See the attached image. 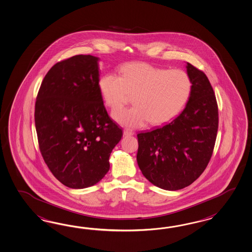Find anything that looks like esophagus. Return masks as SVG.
<instances>
[{
    "label": "esophagus",
    "instance_id": "esophagus-1",
    "mask_svg": "<svg viewBox=\"0 0 252 252\" xmlns=\"http://www.w3.org/2000/svg\"><path fill=\"white\" fill-rule=\"evenodd\" d=\"M133 134H134V132L131 131V130H129V129H124L123 130V135L124 136H131Z\"/></svg>",
    "mask_w": 252,
    "mask_h": 252
}]
</instances>
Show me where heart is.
<instances>
[{
  "mask_svg": "<svg viewBox=\"0 0 252 252\" xmlns=\"http://www.w3.org/2000/svg\"><path fill=\"white\" fill-rule=\"evenodd\" d=\"M105 103L118 109L133 96L129 109L115 110L112 117L128 128L169 123L185 109L192 92V80L182 69L167 70L148 63H129L121 76L109 73L98 82Z\"/></svg>",
  "mask_w": 252,
  "mask_h": 252,
  "instance_id": "b5f03b06",
  "label": "heart"
}]
</instances>
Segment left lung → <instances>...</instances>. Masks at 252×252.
<instances>
[{
  "label": "left lung",
  "mask_w": 252,
  "mask_h": 252,
  "mask_svg": "<svg viewBox=\"0 0 252 252\" xmlns=\"http://www.w3.org/2000/svg\"><path fill=\"white\" fill-rule=\"evenodd\" d=\"M187 72L192 92L186 108L171 123L137 135L142 174L169 191L190 186L205 171L219 128L217 99L206 74L189 63Z\"/></svg>",
  "instance_id": "1"
}]
</instances>
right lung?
<instances>
[{
    "label": "right lung",
    "instance_id": "obj_1",
    "mask_svg": "<svg viewBox=\"0 0 252 252\" xmlns=\"http://www.w3.org/2000/svg\"><path fill=\"white\" fill-rule=\"evenodd\" d=\"M99 58L78 55L53 65L34 108L39 148L52 174L65 187L96 185L110 170L123 129L104 107Z\"/></svg>",
    "mask_w": 252,
    "mask_h": 252
}]
</instances>
